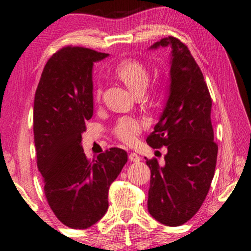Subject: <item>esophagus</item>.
<instances>
[{
  "label": "esophagus",
  "mask_w": 251,
  "mask_h": 251,
  "mask_svg": "<svg viewBox=\"0 0 251 251\" xmlns=\"http://www.w3.org/2000/svg\"><path fill=\"white\" fill-rule=\"evenodd\" d=\"M129 160L133 161V163H137V161L140 160V157H139L136 152H130L129 153Z\"/></svg>",
  "instance_id": "34e87169"
}]
</instances>
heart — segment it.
Returning <instances> with one entry per match:
<instances>
[{
  "mask_svg": "<svg viewBox=\"0 0 251 251\" xmlns=\"http://www.w3.org/2000/svg\"><path fill=\"white\" fill-rule=\"evenodd\" d=\"M114 74L137 95H141L144 93L147 90L150 82V73L148 68L140 61L133 59L121 61L115 67ZM101 87H96L94 92L95 99L99 100L101 98ZM145 123V120L136 117H128V115L121 117L114 123L112 134L123 144L131 145L137 140Z\"/></svg>",
  "mask_w": 251,
  "mask_h": 251,
  "instance_id": "b5f03b06",
  "label": "heart"
}]
</instances>
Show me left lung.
I'll use <instances>...</instances> for the list:
<instances>
[{"label": "left lung", "instance_id": "obj_1", "mask_svg": "<svg viewBox=\"0 0 251 251\" xmlns=\"http://www.w3.org/2000/svg\"><path fill=\"white\" fill-rule=\"evenodd\" d=\"M171 47V92L159 122L147 138L153 149L166 146L165 165L150 168L149 213L169 226L184 225L205 200L214 176L218 145L211 122L212 100L202 71L187 46L166 37L151 48Z\"/></svg>", "mask_w": 251, "mask_h": 251}]
</instances>
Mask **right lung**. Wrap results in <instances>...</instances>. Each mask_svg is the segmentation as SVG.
I'll return each mask as SVG.
<instances>
[{
	"instance_id": "add662e5",
	"label": "right lung",
	"mask_w": 251,
	"mask_h": 251,
	"mask_svg": "<svg viewBox=\"0 0 251 251\" xmlns=\"http://www.w3.org/2000/svg\"><path fill=\"white\" fill-rule=\"evenodd\" d=\"M106 56L65 46L47 61L34 95V146L45 195L57 219L72 229L90 228L105 214L110 185L128 160L115 147L91 160L80 146L93 115V63Z\"/></svg>"
}]
</instances>
